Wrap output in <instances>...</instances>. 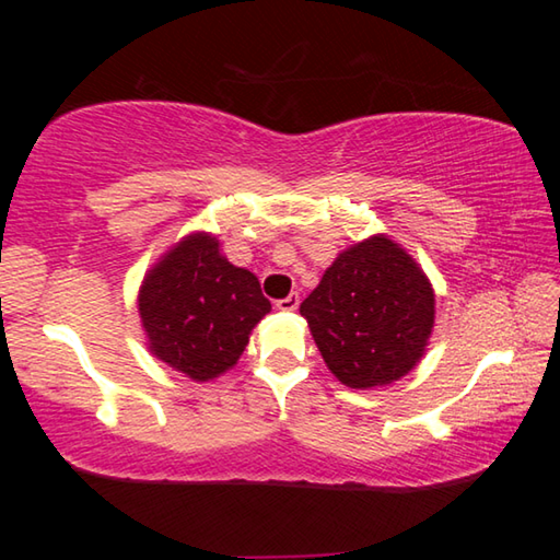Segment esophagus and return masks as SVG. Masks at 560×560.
<instances>
[{
  "mask_svg": "<svg viewBox=\"0 0 560 560\" xmlns=\"http://www.w3.org/2000/svg\"><path fill=\"white\" fill-rule=\"evenodd\" d=\"M277 308L279 311H296L299 308V293H289L287 299H279Z\"/></svg>",
  "mask_w": 560,
  "mask_h": 560,
  "instance_id": "obj_1",
  "label": "esophagus"
}]
</instances>
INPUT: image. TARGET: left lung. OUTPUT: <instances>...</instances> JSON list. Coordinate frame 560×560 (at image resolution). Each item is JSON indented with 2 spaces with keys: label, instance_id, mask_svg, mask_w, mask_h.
Masks as SVG:
<instances>
[{
  "label": "left lung",
  "instance_id": "obj_1",
  "mask_svg": "<svg viewBox=\"0 0 560 560\" xmlns=\"http://www.w3.org/2000/svg\"><path fill=\"white\" fill-rule=\"evenodd\" d=\"M328 371L353 390L400 381L420 363L434 328V289L387 234L348 246L301 303Z\"/></svg>",
  "mask_w": 560,
  "mask_h": 560
}]
</instances>
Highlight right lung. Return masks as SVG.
I'll return each instance as SVG.
<instances>
[{
    "mask_svg": "<svg viewBox=\"0 0 560 560\" xmlns=\"http://www.w3.org/2000/svg\"><path fill=\"white\" fill-rule=\"evenodd\" d=\"M269 311L259 279L234 267L210 232H192L170 246L138 291L148 350L195 383L232 371Z\"/></svg>",
    "mask_w": 560,
    "mask_h": 560,
    "instance_id": "add662e5",
    "label": "right lung"
}]
</instances>
